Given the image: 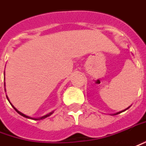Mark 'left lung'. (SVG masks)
Segmentation results:
<instances>
[{
    "instance_id": "1",
    "label": "left lung",
    "mask_w": 146,
    "mask_h": 146,
    "mask_svg": "<svg viewBox=\"0 0 146 146\" xmlns=\"http://www.w3.org/2000/svg\"><path fill=\"white\" fill-rule=\"evenodd\" d=\"M129 108H130V107H129ZM126 108V109H128V108ZM126 109H125V110H123V111H119V112H118V113H116V114H115V115H118V114H119V113H121V112L125 111H126Z\"/></svg>"
}]
</instances>
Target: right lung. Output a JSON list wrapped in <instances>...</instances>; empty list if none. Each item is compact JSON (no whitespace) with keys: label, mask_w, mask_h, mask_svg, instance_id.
<instances>
[{"label":"right lung","mask_w":146,"mask_h":146,"mask_svg":"<svg viewBox=\"0 0 146 146\" xmlns=\"http://www.w3.org/2000/svg\"><path fill=\"white\" fill-rule=\"evenodd\" d=\"M7 99H8V100H9V98L7 97ZM9 103H10V101H9ZM10 104H11V103H10ZM11 105L13 106V108L16 110V111L17 112V113H19L20 115L23 116V117H25V118H27V119H34V120H41V119H45V118H46V117H48V116H50V115H52V113H53V111H52V112H50V113H49V114H47V115H46L42 116V117H41V118H38V119H35V118H31V117H29V116H27V115H24V114H23V113H21V112L19 111H18V110H17V109H16V108H15V107H14V106H13V104H11Z\"/></svg>","instance_id":"1"}]
</instances>
